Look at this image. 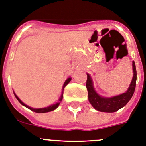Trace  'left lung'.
Here are the masks:
<instances>
[{"instance_id": "obj_1", "label": "left lung", "mask_w": 146, "mask_h": 146, "mask_svg": "<svg viewBox=\"0 0 146 146\" xmlns=\"http://www.w3.org/2000/svg\"><path fill=\"white\" fill-rule=\"evenodd\" d=\"M132 67H133L134 73L133 78L127 91L120 95L115 96L113 98H102L98 95L97 92L94 91L90 76L89 74H87L86 86L88 91V98H89L90 103L92 105V106L96 110L100 112L113 113L119 111V109L127 105V102L132 98L134 92H135V86H136L137 71H136L135 62H132Z\"/></svg>"}]
</instances>
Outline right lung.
I'll list each match as a JSON object with an SVG mask.
<instances>
[{
    "mask_svg": "<svg viewBox=\"0 0 146 146\" xmlns=\"http://www.w3.org/2000/svg\"><path fill=\"white\" fill-rule=\"evenodd\" d=\"M70 80H71V78H68V79L65 81V84H64L63 85V87H62V89H64V88L65 87V86H66L67 84H68V83L70 82ZM14 95H15L16 98L17 99V100L19 101V102H20L21 104L23 105L24 106H25L26 108H29L30 110H31L32 111H33V112H35V113H47V112H50V111H54V110H55V109L57 108V107H58V106L60 105V101L62 100V94L61 97H60V100H59V102H57V103H56V104H53L52 105V106H48V107H46V108H31V107H29V106H27V105H25V103H23V102H22V101L19 100V98H18L17 96L15 94H14Z\"/></svg>",
    "mask_w": 146,
    "mask_h": 146,
    "instance_id": "right-lung-1",
    "label": "right lung"
}]
</instances>
